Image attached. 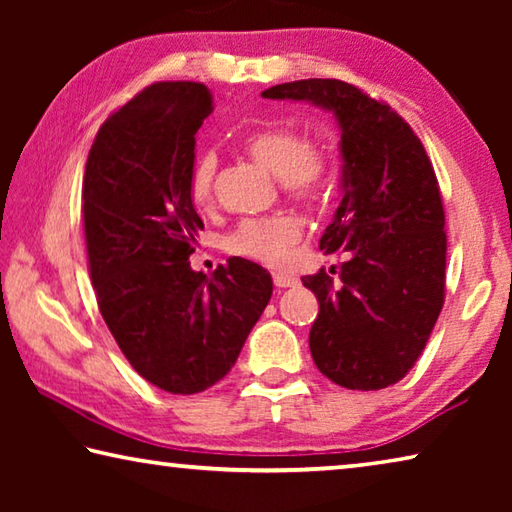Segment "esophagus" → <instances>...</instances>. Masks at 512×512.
Wrapping results in <instances>:
<instances>
[{"label": "esophagus", "instance_id": "34e87169", "mask_svg": "<svg viewBox=\"0 0 512 512\" xmlns=\"http://www.w3.org/2000/svg\"><path fill=\"white\" fill-rule=\"evenodd\" d=\"M273 282H275V287H277V289L296 287V284H298L296 277L289 275V273H275V275H273Z\"/></svg>", "mask_w": 512, "mask_h": 512}]
</instances>
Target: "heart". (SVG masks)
Instances as JSON below:
<instances>
[{"label": "heart", "instance_id": "b5f03b06", "mask_svg": "<svg viewBox=\"0 0 512 512\" xmlns=\"http://www.w3.org/2000/svg\"><path fill=\"white\" fill-rule=\"evenodd\" d=\"M244 149L250 158L275 173L277 185L291 198H314L332 180V155L327 146L302 140L293 128H259L244 140ZM216 173H219V155L205 151L198 155L192 169V198L196 205H210L214 198ZM300 239V223L287 214L248 216L228 232L223 246L228 253L255 259L262 264H282L289 248Z\"/></svg>", "mask_w": 512, "mask_h": 512}]
</instances>
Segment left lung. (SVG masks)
Instances as JSON below:
<instances>
[{"instance_id":"1","label":"left lung","mask_w":512,"mask_h":512,"mask_svg":"<svg viewBox=\"0 0 512 512\" xmlns=\"http://www.w3.org/2000/svg\"><path fill=\"white\" fill-rule=\"evenodd\" d=\"M262 97L311 101L341 126L343 198L320 250L345 262L302 277L320 305L311 357L350 391L393 386L415 366L445 302V210L429 155L388 103L357 85L305 79Z\"/></svg>"}]
</instances>
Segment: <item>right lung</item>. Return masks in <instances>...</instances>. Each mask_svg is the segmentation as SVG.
I'll list each match as a JSON object with an SVG mask.
<instances>
[{
	"label": "right lung",
	"instance_id": "obj_1",
	"mask_svg": "<svg viewBox=\"0 0 512 512\" xmlns=\"http://www.w3.org/2000/svg\"><path fill=\"white\" fill-rule=\"evenodd\" d=\"M212 110L203 83L149 85L103 121L83 176L101 316L137 375L173 395L228 375L273 293L271 273L248 259L212 277L189 266L203 230L189 189L194 135Z\"/></svg>",
	"mask_w": 512,
	"mask_h": 512
}]
</instances>
